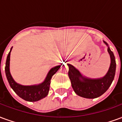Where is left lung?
<instances>
[{
	"mask_svg": "<svg viewBox=\"0 0 122 122\" xmlns=\"http://www.w3.org/2000/svg\"><path fill=\"white\" fill-rule=\"evenodd\" d=\"M104 42L108 46L107 43L105 41ZM108 51L110 54L111 63L107 74L102 78L90 79L82 76L74 66L68 64L69 76L72 87L78 95L87 99H94L102 95L109 88L115 76L116 64L114 53L108 46Z\"/></svg>",
	"mask_w": 122,
	"mask_h": 122,
	"instance_id": "8db88e82",
	"label": "left lung"
}]
</instances>
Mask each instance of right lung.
Returning <instances> with one entry per match:
<instances>
[{
    "label": "right lung",
    "mask_w": 122,
    "mask_h": 122,
    "mask_svg": "<svg viewBox=\"0 0 122 122\" xmlns=\"http://www.w3.org/2000/svg\"><path fill=\"white\" fill-rule=\"evenodd\" d=\"M12 49V47L7 56L6 66H5L6 76L10 87H12V90L14 91L15 93L19 97L27 101H30V102L37 101L46 97L48 95L50 90V84L51 77L53 76V74L56 73V72L58 71L61 66L60 65L56 66L51 69L48 72L44 82L40 84L37 86H25L18 84L12 78L10 72V52Z\"/></svg>",
    "instance_id": "obj_1"
}]
</instances>
